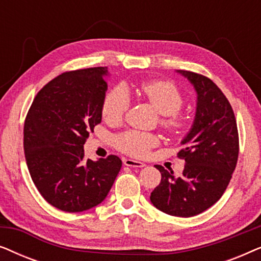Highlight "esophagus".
<instances>
[{
	"label": "esophagus",
	"instance_id": "34e87169",
	"mask_svg": "<svg viewBox=\"0 0 261 261\" xmlns=\"http://www.w3.org/2000/svg\"><path fill=\"white\" fill-rule=\"evenodd\" d=\"M123 164L126 166H129V167H144V166H146L145 163L139 162V160H134V159H123Z\"/></svg>",
	"mask_w": 261,
	"mask_h": 261
}]
</instances>
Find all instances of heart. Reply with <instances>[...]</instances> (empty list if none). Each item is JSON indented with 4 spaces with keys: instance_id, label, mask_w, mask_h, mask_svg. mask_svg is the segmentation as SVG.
<instances>
[{
    "instance_id": "1",
    "label": "heart",
    "mask_w": 261,
    "mask_h": 261,
    "mask_svg": "<svg viewBox=\"0 0 261 261\" xmlns=\"http://www.w3.org/2000/svg\"><path fill=\"white\" fill-rule=\"evenodd\" d=\"M140 94L160 115L162 126L172 133H177L184 127V119L178 114L183 106L184 98L176 85L166 81H153L144 83ZM130 106V97L127 89L117 87L106 96L102 106V116L108 123H119L123 119ZM159 144L154 134L129 130L115 139L116 147L127 154L144 156L152 147Z\"/></svg>"
}]
</instances>
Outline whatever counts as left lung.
<instances>
[{
    "instance_id": "8db88e82",
    "label": "left lung",
    "mask_w": 261,
    "mask_h": 261,
    "mask_svg": "<svg viewBox=\"0 0 261 261\" xmlns=\"http://www.w3.org/2000/svg\"><path fill=\"white\" fill-rule=\"evenodd\" d=\"M177 72L190 82L197 95L194 123L178 153L185 166L177 177L173 171L155 165L162 181L149 199L160 212L191 217L215 204L226 191L237 166L239 134L230 103L219 87L202 74Z\"/></svg>"
}]
</instances>
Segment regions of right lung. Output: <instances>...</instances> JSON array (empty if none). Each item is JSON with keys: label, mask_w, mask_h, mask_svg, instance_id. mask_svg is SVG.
<instances>
[{"label": "right lung", "mask_w": 261, "mask_h": 261, "mask_svg": "<svg viewBox=\"0 0 261 261\" xmlns=\"http://www.w3.org/2000/svg\"><path fill=\"white\" fill-rule=\"evenodd\" d=\"M107 67L70 71L45 85L32 103L23 148L32 180L57 209L81 213L105 201L119 174V156L84 159V144L102 121Z\"/></svg>", "instance_id": "obj_1"}]
</instances>
